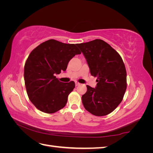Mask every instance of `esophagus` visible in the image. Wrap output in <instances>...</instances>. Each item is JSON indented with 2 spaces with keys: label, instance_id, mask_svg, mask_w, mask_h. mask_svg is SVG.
Returning <instances> with one entry per match:
<instances>
[{
  "label": "esophagus",
  "instance_id": "esophagus-1",
  "mask_svg": "<svg viewBox=\"0 0 153 153\" xmlns=\"http://www.w3.org/2000/svg\"><path fill=\"white\" fill-rule=\"evenodd\" d=\"M80 85V83H78V82H75V85H76V86H78V85Z\"/></svg>",
  "mask_w": 153,
  "mask_h": 153
}]
</instances>
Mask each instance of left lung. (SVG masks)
<instances>
[{"label": "left lung", "mask_w": 153, "mask_h": 153, "mask_svg": "<svg viewBox=\"0 0 153 153\" xmlns=\"http://www.w3.org/2000/svg\"><path fill=\"white\" fill-rule=\"evenodd\" d=\"M86 59L95 88L87 85L82 95L84 108L96 116L108 115L117 107L126 90V71L120 55L101 39L77 44Z\"/></svg>", "instance_id": "obj_1"}]
</instances>
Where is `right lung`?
<instances>
[{
  "mask_svg": "<svg viewBox=\"0 0 153 153\" xmlns=\"http://www.w3.org/2000/svg\"><path fill=\"white\" fill-rule=\"evenodd\" d=\"M81 52L75 44L49 39L32 51L24 66L27 95L40 111L53 114L64 108L75 82H60L55 75L65 71L69 61Z\"/></svg>",
  "mask_w": 153,
  "mask_h": 153,
  "instance_id": "obj_1",
  "label": "right lung"
}]
</instances>
